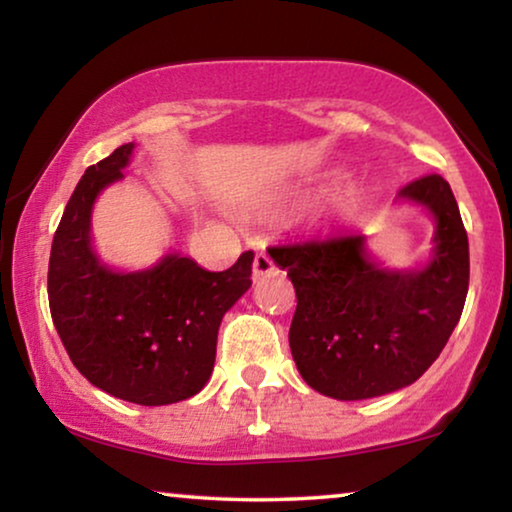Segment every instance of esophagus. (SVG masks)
Instances as JSON below:
<instances>
[{"label": "esophagus", "mask_w": 512, "mask_h": 512, "mask_svg": "<svg viewBox=\"0 0 512 512\" xmlns=\"http://www.w3.org/2000/svg\"><path fill=\"white\" fill-rule=\"evenodd\" d=\"M275 270H277L275 261H272V258L265 254V251H258V254L254 256V277L261 279L265 275H272Z\"/></svg>", "instance_id": "34e87169"}]
</instances>
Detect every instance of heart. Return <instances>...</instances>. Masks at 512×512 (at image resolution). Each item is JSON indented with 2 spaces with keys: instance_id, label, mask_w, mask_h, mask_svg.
Returning <instances> with one entry per match:
<instances>
[{
  "instance_id": "obj_1",
  "label": "heart",
  "mask_w": 512,
  "mask_h": 512,
  "mask_svg": "<svg viewBox=\"0 0 512 512\" xmlns=\"http://www.w3.org/2000/svg\"><path fill=\"white\" fill-rule=\"evenodd\" d=\"M359 207H361V193L356 191V188H347V191H342L333 202V209L340 216H352L359 212Z\"/></svg>"
}]
</instances>
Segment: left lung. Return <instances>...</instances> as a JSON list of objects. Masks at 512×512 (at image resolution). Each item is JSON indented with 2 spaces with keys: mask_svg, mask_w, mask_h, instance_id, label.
I'll return each instance as SVG.
<instances>
[{
  "mask_svg": "<svg viewBox=\"0 0 512 512\" xmlns=\"http://www.w3.org/2000/svg\"><path fill=\"white\" fill-rule=\"evenodd\" d=\"M398 198L424 205L436 219V247L422 270L380 268L359 233L268 249L296 289L289 345L298 373L338 401L391 394L419 380L464 310L468 235L450 184L426 174Z\"/></svg>",
  "mask_w": 512,
  "mask_h": 512,
  "instance_id": "1",
  "label": "left lung"
}]
</instances>
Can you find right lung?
I'll return each instance as SVG.
<instances>
[{"label": "right lung", "mask_w": 512, "mask_h": 512, "mask_svg": "<svg viewBox=\"0 0 512 512\" xmlns=\"http://www.w3.org/2000/svg\"><path fill=\"white\" fill-rule=\"evenodd\" d=\"M132 144L90 165L55 230L48 305L76 370L97 389L137 405L186 401L214 370L223 314L251 286L254 251L209 272L167 254L142 272H116L90 247V212L104 186L123 179Z\"/></svg>", "instance_id": "add662e5"}]
</instances>
